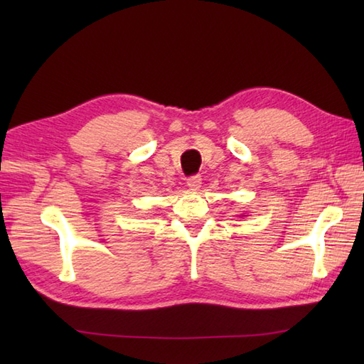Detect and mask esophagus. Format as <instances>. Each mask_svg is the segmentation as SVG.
Instances as JSON below:
<instances>
[{"mask_svg":"<svg viewBox=\"0 0 364 364\" xmlns=\"http://www.w3.org/2000/svg\"><path fill=\"white\" fill-rule=\"evenodd\" d=\"M188 186L192 189V191H198L200 188H202V176L200 175H192L188 178Z\"/></svg>","mask_w":364,"mask_h":364,"instance_id":"obj_1","label":"esophagus"}]
</instances>
